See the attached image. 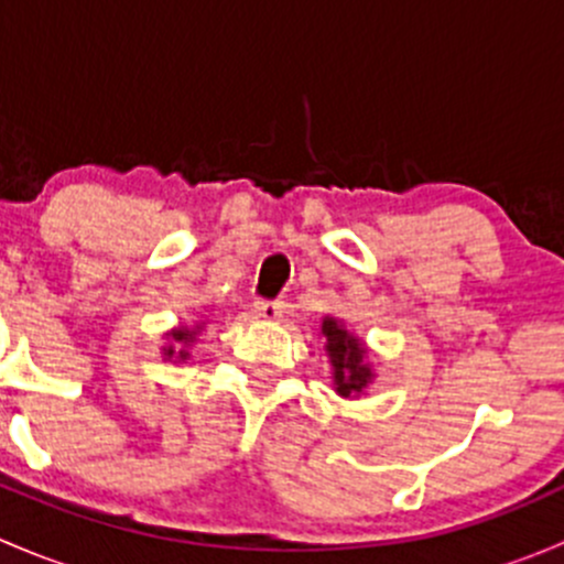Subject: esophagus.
<instances>
[{"mask_svg":"<svg viewBox=\"0 0 564 564\" xmlns=\"http://www.w3.org/2000/svg\"><path fill=\"white\" fill-rule=\"evenodd\" d=\"M253 314L256 318H264V322H275L283 314V303L281 300H259L253 305Z\"/></svg>","mask_w":564,"mask_h":564,"instance_id":"esophagus-1","label":"esophagus"}]
</instances>
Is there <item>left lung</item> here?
Returning a JSON list of instances; mask_svg holds the SVG:
<instances>
[{
    "mask_svg": "<svg viewBox=\"0 0 564 564\" xmlns=\"http://www.w3.org/2000/svg\"><path fill=\"white\" fill-rule=\"evenodd\" d=\"M322 333L327 335V351L329 362H333V377L338 384L340 395H357L362 392L368 382H371V368L366 362V349H362L360 340L355 335H349V329L340 327L335 318H324Z\"/></svg>",
    "mask_w": 564,
    "mask_h": 564,
    "instance_id": "1",
    "label": "left lung"
}]
</instances>
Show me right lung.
<instances>
[{
    "label": "right lung",
    "instance_id": "add662e5",
    "mask_svg": "<svg viewBox=\"0 0 564 564\" xmlns=\"http://www.w3.org/2000/svg\"><path fill=\"white\" fill-rule=\"evenodd\" d=\"M193 335H196V333H193V329H176V333H172V338L174 340H180V344H191V340H193ZM163 351H166V357H172L174 355V346H169V349H163ZM180 357H182V360H185V357H187V351L185 349H180Z\"/></svg>",
    "mask_w": 564,
    "mask_h": 564
}]
</instances>
